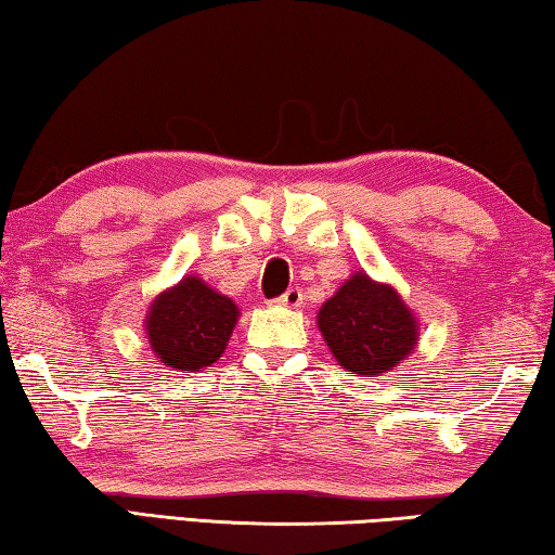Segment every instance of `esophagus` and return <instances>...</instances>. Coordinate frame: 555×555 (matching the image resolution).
<instances>
[{
  "instance_id": "1",
  "label": "esophagus",
  "mask_w": 555,
  "mask_h": 555,
  "mask_svg": "<svg viewBox=\"0 0 555 555\" xmlns=\"http://www.w3.org/2000/svg\"><path fill=\"white\" fill-rule=\"evenodd\" d=\"M276 304H279V306H284V308H298L300 304H304V291H300L298 286L288 288L284 296L276 298Z\"/></svg>"
}]
</instances>
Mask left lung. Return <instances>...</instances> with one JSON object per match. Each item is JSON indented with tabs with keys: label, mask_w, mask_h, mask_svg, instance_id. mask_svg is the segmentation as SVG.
I'll list each match as a JSON object with an SVG mask.
<instances>
[{
	"label": "left lung",
	"mask_w": 555,
	"mask_h": 555,
	"mask_svg": "<svg viewBox=\"0 0 555 555\" xmlns=\"http://www.w3.org/2000/svg\"><path fill=\"white\" fill-rule=\"evenodd\" d=\"M315 321L335 362L354 377H379L399 367L421 335L418 318L399 291L362 269L343 281Z\"/></svg>",
	"instance_id": "obj_1"
}]
</instances>
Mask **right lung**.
Masks as SVG:
<instances>
[{"mask_svg": "<svg viewBox=\"0 0 555 555\" xmlns=\"http://www.w3.org/2000/svg\"><path fill=\"white\" fill-rule=\"evenodd\" d=\"M237 321L240 308L232 298L185 274L149 304L144 331L158 362L178 372H201L220 360Z\"/></svg>", "mask_w": 555, "mask_h": 555, "instance_id": "1", "label": "right lung"}]
</instances>
